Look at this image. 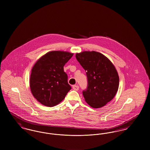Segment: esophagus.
<instances>
[{
    "label": "esophagus",
    "instance_id": "34e87169",
    "mask_svg": "<svg viewBox=\"0 0 150 150\" xmlns=\"http://www.w3.org/2000/svg\"><path fill=\"white\" fill-rule=\"evenodd\" d=\"M72 87H73V89L75 91H78L79 90V86L77 85H73Z\"/></svg>",
    "mask_w": 150,
    "mask_h": 150
}]
</instances>
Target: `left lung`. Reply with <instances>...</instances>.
<instances>
[{
	"instance_id": "8db88e82",
	"label": "left lung",
	"mask_w": 150,
	"mask_h": 150,
	"mask_svg": "<svg viewBox=\"0 0 150 150\" xmlns=\"http://www.w3.org/2000/svg\"><path fill=\"white\" fill-rule=\"evenodd\" d=\"M76 57L86 71L88 86L83 91L86 102L95 109L104 106L118 90L119 78L115 66L104 55L95 51L76 53Z\"/></svg>"
}]
</instances>
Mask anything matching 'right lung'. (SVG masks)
Listing matches in <instances>:
<instances>
[{
    "instance_id": "obj_1",
    "label": "right lung",
    "mask_w": 150,
    "mask_h": 150,
    "mask_svg": "<svg viewBox=\"0 0 150 150\" xmlns=\"http://www.w3.org/2000/svg\"><path fill=\"white\" fill-rule=\"evenodd\" d=\"M73 53L52 51L39 59L31 70L30 87L33 96L48 107L59 104L71 89L64 66Z\"/></svg>"
}]
</instances>
